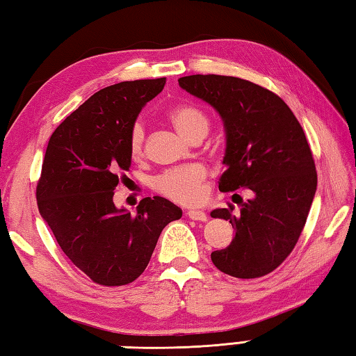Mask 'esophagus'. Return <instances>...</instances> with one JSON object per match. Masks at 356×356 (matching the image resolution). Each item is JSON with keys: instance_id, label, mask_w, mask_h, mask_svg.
Segmentation results:
<instances>
[{"instance_id": "1", "label": "esophagus", "mask_w": 356, "mask_h": 356, "mask_svg": "<svg viewBox=\"0 0 356 356\" xmlns=\"http://www.w3.org/2000/svg\"><path fill=\"white\" fill-rule=\"evenodd\" d=\"M186 216L193 219V221H200V222L207 221V215L202 210H188L186 211Z\"/></svg>"}]
</instances>
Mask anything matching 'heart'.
<instances>
[{
    "label": "heart",
    "instance_id": "obj_1",
    "mask_svg": "<svg viewBox=\"0 0 356 356\" xmlns=\"http://www.w3.org/2000/svg\"><path fill=\"white\" fill-rule=\"evenodd\" d=\"M168 116H170V121L174 127L188 140L196 138L199 135L205 137V134L209 132V116L196 106H177L171 108ZM143 145L145 127L141 124V121H135L131 127V132H129V151L134 157H138L143 152ZM207 176H209V171L204 165H184L161 172L154 182V186H156L160 195L174 200V202L193 205L200 202L204 197V184Z\"/></svg>",
    "mask_w": 356,
    "mask_h": 356
}]
</instances>
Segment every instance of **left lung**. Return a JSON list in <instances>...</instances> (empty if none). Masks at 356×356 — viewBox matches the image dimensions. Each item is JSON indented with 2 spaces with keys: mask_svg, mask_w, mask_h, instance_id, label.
<instances>
[{
  "mask_svg": "<svg viewBox=\"0 0 356 356\" xmlns=\"http://www.w3.org/2000/svg\"><path fill=\"white\" fill-rule=\"evenodd\" d=\"M179 86L222 116L227 170L219 190L254 193L240 211L234 205L211 211L235 227L227 248L211 252L213 264L236 279L273 273L299 240L318 186L300 122L280 96L240 77L193 74L180 77Z\"/></svg>",
  "mask_w": 356,
  "mask_h": 356,
  "instance_id": "obj_1",
  "label": "left lung"
}]
</instances>
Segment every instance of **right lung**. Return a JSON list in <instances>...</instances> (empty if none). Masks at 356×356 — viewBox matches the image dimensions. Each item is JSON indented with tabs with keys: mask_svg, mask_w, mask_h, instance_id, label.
Wrapping results in <instances>:
<instances>
[{
	"mask_svg": "<svg viewBox=\"0 0 356 356\" xmlns=\"http://www.w3.org/2000/svg\"><path fill=\"white\" fill-rule=\"evenodd\" d=\"M166 77L120 82L96 92L51 135L37 184V205L70 261L102 286L143 274L159 236L182 210L160 196L137 213L118 210L113 190L132 154L129 132Z\"/></svg>",
	"mask_w": 356,
	"mask_h": 356,
	"instance_id": "add662e5",
	"label": "right lung"
}]
</instances>
